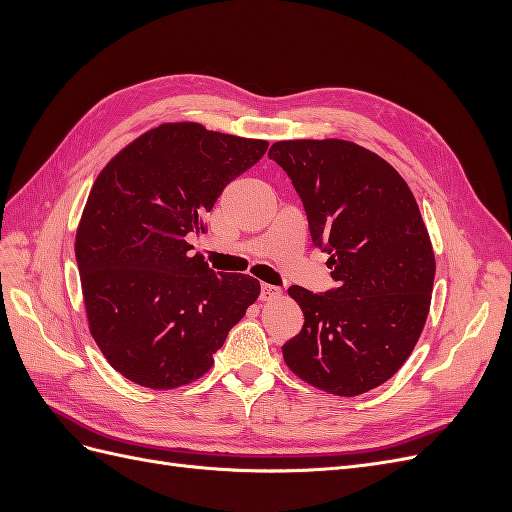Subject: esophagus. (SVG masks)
<instances>
[{"label": "esophagus", "instance_id": "34e87169", "mask_svg": "<svg viewBox=\"0 0 512 512\" xmlns=\"http://www.w3.org/2000/svg\"><path fill=\"white\" fill-rule=\"evenodd\" d=\"M280 294H282V290L277 288V286H271V284H262L260 286V299L262 301H271L275 297H280Z\"/></svg>", "mask_w": 512, "mask_h": 512}]
</instances>
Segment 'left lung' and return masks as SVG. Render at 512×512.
Masks as SVG:
<instances>
[{"instance_id":"left-lung-1","label":"left lung","mask_w":512,"mask_h":512,"mask_svg":"<svg viewBox=\"0 0 512 512\" xmlns=\"http://www.w3.org/2000/svg\"><path fill=\"white\" fill-rule=\"evenodd\" d=\"M269 158L290 177L337 284L288 288L305 322L284 361L327 393H367L406 363L429 314L436 258L421 211L397 170L354 143L280 141Z\"/></svg>"}]
</instances>
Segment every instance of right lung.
Masks as SVG:
<instances>
[{"label": "right lung", "mask_w": 512, "mask_h": 512, "mask_svg": "<svg viewBox=\"0 0 512 512\" xmlns=\"http://www.w3.org/2000/svg\"><path fill=\"white\" fill-rule=\"evenodd\" d=\"M269 143L162 123L104 166L76 230L91 335L121 376L147 389L200 378L260 294L250 275L215 273L188 235Z\"/></svg>", "instance_id": "obj_1"}]
</instances>
